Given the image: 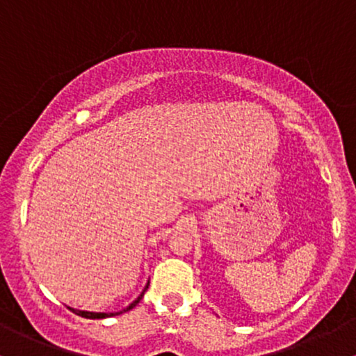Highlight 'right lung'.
<instances>
[{
	"instance_id": "add662e5",
	"label": "right lung",
	"mask_w": 356,
	"mask_h": 356,
	"mask_svg": "<svg viewBox=\"0 0 356 356\" xmlns=\"http://www.w3.org/2000/svg\"><path fill=\"white\" fill-rule=\"evenodd\" d=\"M147 288H149V286H145V289H147ZM145 289H144V291H145ZM142 296H144V293H142V295L138 296L137 300L134 301L132 305H129L125 309H122V312H118V313H90V312H80V309H73V308H70V309H72V312L75 313V314H79V316L90 318V320H97V318H108V316H115V314H120V313H124V312H129V309H132L134 306L138 305V301L142 300Z\"/></svg>"
}]
</instances>
